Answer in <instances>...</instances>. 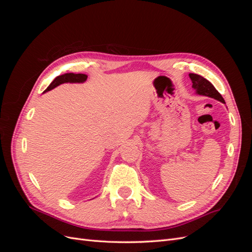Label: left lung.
Here are the masks:
<instances>
[{
	"instance_id": "8db88e82",
	"label": "left lung",
	"mask_w": 252,
	"mask_h": 252,
	"mask_svg": "<svg viewBox=\"0 0 252 252\" xmlns=\"http://www.w3.org/2000/svg\"><path fill=\"white\" fill-rule=\"evenodd\" d=\"M189 78L192 82V88L196 91L197 94L209 96L215 98V100L225 103L223 96L220 95V94L208 80H206L202 75L195 73H189Z\"/></svg>"
}]
</instances>
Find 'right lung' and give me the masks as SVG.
<instances>
[{
  "mask_svg": "<svg viewBox=\"0 0 252 252\" xmlns=\"http://www.w3.org/2000/svg\"><path fill=\"white\" fill-rule=\"evenodd\" d=\"M87 80V75L83 74V73H65L62 75H59L55 80L51 82L50 85L47 87V89L44 91H49L53 89L55 87L61 85L63 83H84Z\"/></svg>",
  "mask_w": 252,
  "mask_h": 252,
  "instance_id": "add662e5",
  "label": "right lung"
}]
</instances>
